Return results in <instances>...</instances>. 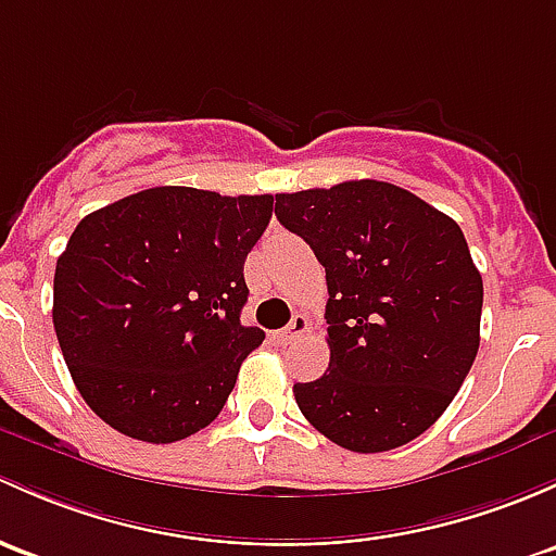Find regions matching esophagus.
Wrapping results in <instances>:
<instances>
[{
  "mask_svg": "<svg viewBox=\"0 0 556 556\" xmlns=\"http://www.w3.org/2000/svg\"><path fill=\"white\" fill-rule=\"evenodd\" d=\"M308 330V319L303 317V314H295L293 319H290V325L285 327V330H279V336H277V341H282V343H293L295 338H301L303 332Z\"/></svg>",
  "mask_w": 556,
  "mask_h": 556,
  "instance_id": "obj_1",
  "label": "esophagus"
}]
</instances>
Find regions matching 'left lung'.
<instances>
[{
    "mask_svg": "<svg viewBox=\"0 0 556 556\" xmlns=\"http://www.w3.org/2000/svg\"><path fill=\"white\" fill-rule=\"evenodd\" d=\"M327 279L323 378L295 383L308 424L354 453L424 434L458 394L479 349L482 277L464 231L420 197L383 180L277 194Z\"/></svg>",
    "mask_w": 556,
    "mask_h": 556,
    "instance_id": "left-lung-1",
    "label": "left lung"
}]
</instances>
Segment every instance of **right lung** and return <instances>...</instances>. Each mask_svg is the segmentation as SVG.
Here are the masks:
<instances>
[{
  "label": "right lung",
  "instance_id": "add662e5",
  "mask_svg": "<svg viewBox=\"0 0 556 556\" xmlns=\"http://www.w3.org/2000/svg\"><path fill=\"white\" fill-rule=\"evenodd\" d=\"M271 194L156 186L79 220L52 325L81 400L119 434L186 440L218 418L263 330L239 323Z\"/></svg>",
  "mask_w": 556,
  "mask_h": 556
}]
</instances>
